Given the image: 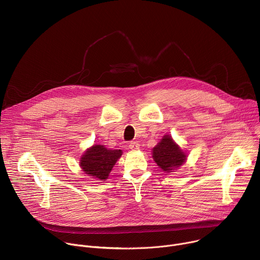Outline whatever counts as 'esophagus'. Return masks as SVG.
Segmentation results:
<instances>
[{
  "instance_id": "1",
  "label": "esophagus",
  "mask_w": 260,
  "mask_h": 260,
  "mask_svg": "<svg viewBox=\"0 0 260 260\" xmlns=\"http://www.w3.org/2000/svg\"><path fill=\"white\" fill-rule=\"evenodd\" d=\"M128 147H129V149H132V150H138L139 148H140V144L138 143V142H131L129 143V145H128Z\"/></svg>"
}]
</instances>
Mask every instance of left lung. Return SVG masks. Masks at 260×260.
Segmentation results:
<instances>
[{"label": "left lung", "instance_id": "left-lung-1", "mask_svg": "<svg viewBox=\"0 0 260 260\" xmlns=\"http://www.w3.org/2000/svg\"><path fill=\"white\" fill-rule=\"evenodd\" d=\"M152 157L157 166L167 173L177 170L186 160V154L169 135L164 136L160 142L153 148Z\"/></svg>", "mask_w": 260, "mask_h": 260}]
</instances>
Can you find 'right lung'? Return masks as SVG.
Returning <instances> with one entry per match:
<instances>
[{"instance_id":"right-lung-1","label":"right lung","mask_w":260,"mask_h":260,"mask_svg":"<svg viewBox=\"0 0 260 260\" xmlns=\"http://www.w3.org/2000/svg\"><path fill=\"white\" fill-rule=\"evenodd\" d=\"M121 155V150L107 149L104 145H93L82 155L80 167L86 175L105 181Z\"/></svg>"}]
</instances>
